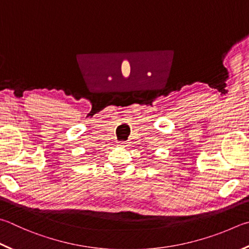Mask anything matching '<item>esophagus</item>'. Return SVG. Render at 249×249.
Wrapping results in <instances>:
<instances>
[{"mask_svg":"<svg viewBox=\"0 0 249 249\" xmlns=\"http://www.w3.org/2000/svg\"><path fill=\"white\" fill-rule=\"evenodd\" d=\"M119 146H123V147H126V146H127V142H121L119 143Z\"/></svg>","mask_w":249,"mask_h":249,"instance_id":"esophagus-1","label":"esophagus"}]
</instances>
